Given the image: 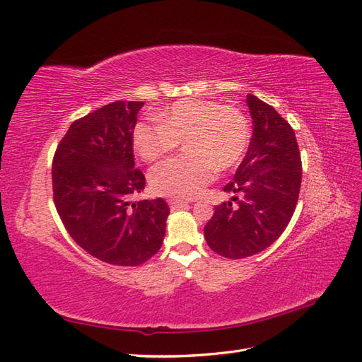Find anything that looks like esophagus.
Listing matches in <instances>:
<instances>
[{"mask_svg":"<svg viewBox=\"0 0 362 362\" xmlns=\"http://www.w3.org/2000/svg\"><path fill=\"white\" fill-rule=\"evenodd\" d=\"M169 206H170L172 211H175V210H181V208H184V206H189V202H184V201H180V199H170Z\"/></svg>","mask_w":362,"mask_h":362,"instance_id":"esophagus-1","label":"esophagus"}]
</instances>
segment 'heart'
<instances>
[{
	"label": "heart",
	"instance_id": "1",
	"mask_svg": "<svg viewBox=\"0 0 362 362\" xmlns=\"http://www.w3.org/2000/svg\"><path fill=\"white\" fill-rule=\"evenodd\" d=\"M139 156L154 161L185 141L189 154L160 163L151 170V189L168 198L198 196L218 170L234 168L249 145L245 115L233 105L208 100H181L157 115V122H139L133 131Z\"/></svg>",
	"mask_w": 362,
	"mask_h": 362
}]
</instances>
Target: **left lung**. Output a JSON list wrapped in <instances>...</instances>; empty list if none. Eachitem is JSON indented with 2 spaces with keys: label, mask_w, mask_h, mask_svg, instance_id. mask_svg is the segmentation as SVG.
I'll return each instance as SVG.
<instances>
[{
  "label": "left lung",
  "mask_w": 362,
  "mask_h": 362,
  "mask_svg": "<svg viewBox=\"0 0 362 362\" xmlns=\"http://www.w3.org/2000/svg\"><path fill=\"white\" fill-rule=\"evenodd\" d=\"M254 131L246 157L223 190L234 202L216 206L204 228L206 245L240 259L267 249L287 228L298 204L302 161L290 124L272 105L246 96Z\"/></svg>",
  "instance_id": "left-lung-1"
}]
</instances>
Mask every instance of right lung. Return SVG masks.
Returning <instances> with one entry per match:
<instances>
[{"instance_id": "right-lung-1", "label": "right lung", "mask_w": 362, "mask_h": 362, "mask_svg": "<svg viewBox=\"0 0 362 362\" xmlns=\"http://www.w3.org/2000/svg\"><path fill=\"white\" fill-rule=\"evenodd\" d=\"M144 104L116 101L76 119L52 158L54 204L64 228L87 254L115 266L144 264L166 234L164 199L133 201L145 189L133 151Z\"/></svg>"}]
</instances>
